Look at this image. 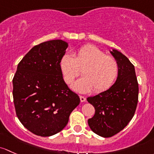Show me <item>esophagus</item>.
I'll use <instances>...</instances> for the list:
<instances>
[{
    "mask_svg": "<svg viewBox=\"0 0 154 154\" xmlns=\"http://www.w3.org/2000/svg\"><path fill=\"white\" fill-rule=\"evenodd\" d=\"M79 97H80V100H81V101H82V102H84V101H86V98H85V96H80Z\"/></svg>",
    "mask_w": 154,
    "mask_h": 154,
    "instance_id": "esophagus-1",
    "label": "esophagus"
}]
</instances>
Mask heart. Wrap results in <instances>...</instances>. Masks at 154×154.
Instances as JSON below:
<instances>
[{"instance_id": "obj_1", "label": "heart", "mask_w": 154, "mask_h": 154, "mask_svg": "<svg viewBox=\"0 0 154 154\" xmlns=\"http://www.w3.org/2000/svg\"><path fill=\"white\" fill-rule=\"evenodd\" d=\"M64 81L71 85L81 73L84 76L74 84L72 88L79 93H85L93 89L99 93L107 90L118 76L119 66L115 58L106 54L93 45H86L77 50L74 57L64 54L59 63Z\"/></svg>"}]
</instances>
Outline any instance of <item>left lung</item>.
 Returning <instances> with one entry per match:
<instances>
[{
	"label": "left lung",
	"instance_id": "obj_1",
	"mask_svg": "<svg viewBox=\"0 0 154 154\" xmlns=\"http://www.w3.org/2000/svg\"><path fill=\"white\" fill-rule=\"evenodd\" d=\"M110 52L119 66L116 81L108 90L87 99L95 108L94 116L88 119L89 126L104 138L116 135L128 125L135 113L139 96L134 66L118 50Z\"/></svg>",
	"mask_w": 154,
	"mask_h": 154
}]
</instances>
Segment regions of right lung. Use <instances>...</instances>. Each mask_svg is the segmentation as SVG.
I'll return each instance as SVG.
<instances>
[{
	"mask_svg": "<svg viewBox=\"0 0 154 154\" xmlns=\"http://www.w3.org/2000/svg\"><path fill=\"white\" fill-rule=\"evenodd\" d=\"M67 47L62 40L35 46L19 62L14 75L16 115L37 136H50L62 131L80 103L79 96L66 85L59 66Z\"/></svg>",
	"mask_w": 154,
	"mask_h": 154,
	"instance_id": "1",
	"label": "right lung"
}]
</instances>
